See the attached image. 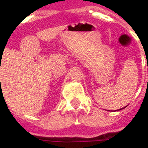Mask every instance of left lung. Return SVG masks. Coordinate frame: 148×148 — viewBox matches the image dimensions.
<instances>
[{"label":"left lung","instance_id":"8db88e82","mask_svg":"<svg viewBox=\"0 0 148 148\" xmlns=\"http://www.w3.org/2000/svg\"><path fill=\"white\" fill-rule=\"evenodd\" d=\"M125 108V107H124ZM124 108H123V109H124ZM118 109V110H121V109Z\"/></svg>","mask_w":148,"mask_h":148}]
</instances>
